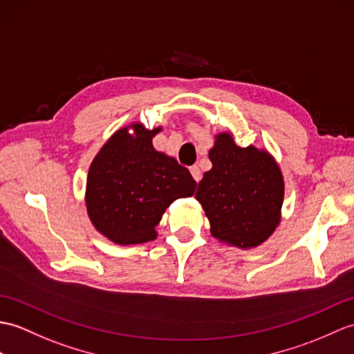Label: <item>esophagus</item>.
<instances>
[{
	"mask_svg": "<svg viewBox=\"0 0 354 354\" xmlns=\"http://www.w3.org/2000/svg\"><path fill=\"white\" fill-rule=\"evenodd\" d=\"M190 174H192V176L194 178L196 183H199V180L202 179V171H201V169L197 167V166H192V167H190Z\"/></svg>",
	"mask_w": 354,
	"mask_h": 354,
	"instance_id": "1",
	"label": "esophagus"
}]
</instances>
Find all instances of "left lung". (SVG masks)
Here are the masks:
<instances>
[{
    "instance_id": "8db88e82",
    "label": "left lung",
    "mask_w": 354,
    "mask_h": 354,
    "mask_svg": "<svg viewBox=\"0 0 354 354\" xmlns=\"http://www.w3.org/2000/svg\"><path fill=\"white\" fill-rule=\"evenodd\" d=\"M211 170L196 192L211 225V235L238 249L267 241L281 223L283 176L266 149L240 147L231 133L216 134Z\"/></svg>"
}]
</instances>
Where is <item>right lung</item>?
<instances>
[{"mask_svg": "<svg viewBox=\"0 0 354 354\" xmlns=\"http://www.w3.org/2000/svg\"><path fill=\"white\" fill-rule=\"evenodd\" d=\"M161 129H146L138 122L123 127L90 164L87 214L96 231L113 243L153 241L170 203L194 194L197 184L188 169L153 147L152 138Z\"/></svg>", "mask_w": 354, "mask_h": 354, "instance_id": "1", "label": "right lung"}]
</instances>
